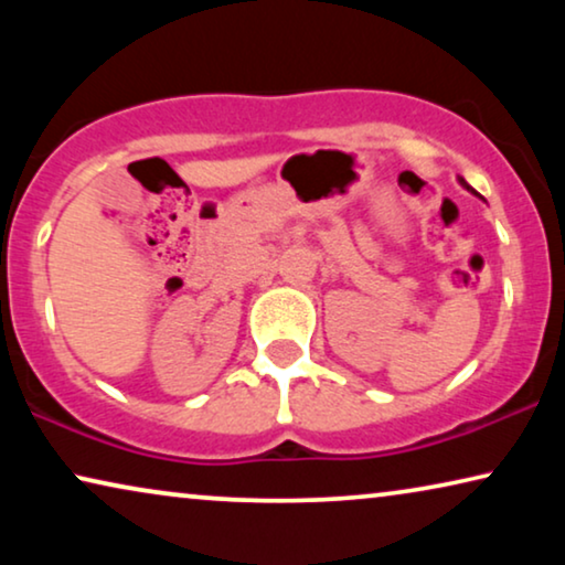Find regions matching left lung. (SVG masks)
<instances>
[{
	"label": "left lung",
	"instance_id": "left-lung-1",
	"mask_svg": "<svg viewBox=\"0 0 565 565\" xmlns=\"http://www.w3.org/2000/svg\"><path fill=\"white\" fill-rule=\"evenodd\" d=\"M460 184H462V188H466V190H470V188H468V184H466V180H462V177H460ZM470 192H473V190H470Z\"/></svg>",
	"mask_w": 565,
	"mask_h": 565
}]
</instances>
